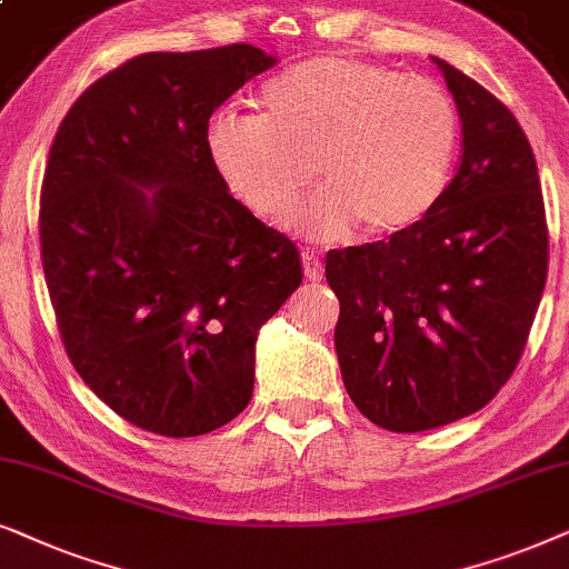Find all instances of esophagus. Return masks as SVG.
I'll list each match as a JSON object with an SVG mask.
<instances>
[{
	"instance_id": "esophagus-1",
	"label": "esophagus",
	"mask_w": 569,
	"mask_h": 569,
	"mask_svg": "<svg viewBox=\"0 0 569 569\" xmlns=\"http://www.w3.org/2000/svg\"><path fill=\"white\" fill-rule=\"evenodd\" d=\"M301 262H305V276H307L309 280H322L325 264H322V260H320V254L305 252V254H301Z\"/></svg>"
}]
</instances>
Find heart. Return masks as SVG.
<instances>
[{
  "instance_id": "1",
  "label": "heart",
  "mask_w": 569,
  "mask_h": 569,
  "mask_svg": "<svg viewBox=\"0 0 569 569\" xmlns=\"http://www.w3.org/2000/svg\"><path fill=\"white\" fill-rule=\"evenodd\" d=\"M260 117L221 111L206 148L223 187L254 216L283 221L315 173L299 223L343 239L411 229L448 189L460 119L439 82L348 54L307 57L264 82Z\"/></svg>"
}]
</instances>
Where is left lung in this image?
<instances>
[{
	"instance_id": "left-lung-1",
	"label": "left lung",
	"mask_w": 569,
	"mask_h": 569,
	"mask_svg": "<svg viewBox=\"0 0 569 569\" xmlns=\"http://www.w3.org/2000/svg\"><path fill=\"white\" fill-rule=\"evenodd\" d=\"M463 121V153L411 229L330 249L336 351L356 408L388 431L471 416L518 367L549 268L539 169L512 111L435 59Z\"/></svg>"
}]
</instances>
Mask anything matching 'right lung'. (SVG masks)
Listing matches in <instances>:
<instances>
[{
    "label": "right lung",
    "instance_id": "obj_1",
    "mask_svg": "<svg viewBox=\"0 0 569 569\" xmlns=\"http://www.w3.org/2000/svg\"><path fill=\"white\" fill-rule=\"evenodd\" d=\"M272 64L249 43L132 57L82 90L51 142L38 237L64 351L156 435L244 411L257 332L301 283L297 244L233 200L206 148L213 111Z\"/></svg>",
    "mask_w": 569,
    "mask_h": 569
}]
</instances>
